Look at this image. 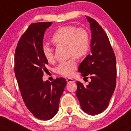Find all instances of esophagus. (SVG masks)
I'll return each mask as SVG.
<instances>
[{
    "instance_id": "obj_1",
    "label": "esophagus",
    "mask_w": 131,
    "mask_h": 131,
    "mask_svg": "<svg viewBox=\"0 0 131 131\" xmlns=\"http://www.w3.org/2000/svg\"><path fill=\"white\" fill-rule=\"evenodd\" d=\"M66 81H67V82L68 83H72V82H74V80L73 79H72V78H68V79H66Z\"/></svg>"
}]
</instances>
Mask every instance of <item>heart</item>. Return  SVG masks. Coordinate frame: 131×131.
<instances>
[{
	"label": "heart",
	"instance_id": "b5f03b06",
	"mask_svg": "<svg viewBox=\"0 0 131 131\" xmlns=\"http://www.w3.org/2000/svg\"><path fill=\"white\" fill-rule=\"evenodd\" d=\"M52 41L56 45H67L69 53L79 59L85 57L90 50V36L87 31L83 28L76 29L72 26L59 28L52 36ZM42 53L48 62L53 61V50L50 47L44 45L42 47ZM76 67L75 59L72 57L59 64L56 71L63 76L70 77L73 75Z\"/></svg>",
	"mask_w": 131,
	"mask_h": 131
}]
</instances>
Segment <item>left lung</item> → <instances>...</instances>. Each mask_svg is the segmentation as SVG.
<instances>
[{"label":"left lung","mask_w":131,"mask_h":131,"mask_svg":"<svg viewBox=\"0 0 131 131\" xmlns=\"http://www.w3.org/2000/svg\"><path fill=\"white\" fill-rule=\"evenodd\" d=\"M90 23L91 53L80 64L78 71L91 81L84 86L77 81L76 96L82 110L90 115L103 112L108 107L116 86V59L107 35L100 25L86 16Z\"/></svg>","instance_id":"left-lung-1"}]
</instances>
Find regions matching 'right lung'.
Listing matches in <instances>:
<instances>
[{"mask_svg": "<svg viewBox=\"0 0 131 131\" xmlns=\"http://www.w3.org/2000/svg\"><path fill=\"white\" fill-rule=\"evenodd\" d=\"M52 22L37 23L29 26L17 43L14 71L24 102L36 118L48 121L59 110L60 98L67 81L57 78L43 81V72L48 64L42 53L45 31Z\"/></svg>", "mask_w": 131, "mask_h": 131, "instance_id": "right-lung-1", "label": "right lung"}]
</instances>
